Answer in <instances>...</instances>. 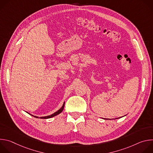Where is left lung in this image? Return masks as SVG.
<instances>
[{"mask_svg": "<svg viewBox=\"0 0 153 153\" xmlns=\"http://www.w3.org/2000/svg\"><path fill=\"white\" fill-rule=\"evenodd\" d=\"M122 117H118V118H116V119H119V118H121Z\"/></svg>", "mask_w": 153, "mask_h": 153, "instance_id": "8db88e82", "label": "left lung"}]
</instances>
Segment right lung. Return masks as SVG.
I'll return each mask as SVG.
<instances>
[{
  "label": "right lung",
  "instance_id": "1",
  "mask_svg": "<svg viewBox=\"0 0 153 153\" xmlns=\"http://www.w3.org/2000/svg\"><path fill=\"white\" fill-rule=\"evenodd\" d=\"M64 106H65V102H63V105H62V106L59 109V110H57L56 112H55L54 113H53V114H51V115H50V116H43V117H37V116H33V115H32V114H30V113H28V112H27L28 114H30L31 116H34V117H36V118H40V119H50V118H51V117H54V116H57V115H58V114H59L60 113H61L62 112V111H63V108H64Z\"/></svg>",
  "mask_w": 153,
  "mask_h": 153
}]
</instances>
